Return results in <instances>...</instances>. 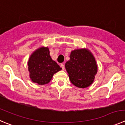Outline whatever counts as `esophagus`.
<instances>
[{
    "mask_svg": "<svg viewBox=\"0 0 125 125\" xmlns=\"http://www.w3.org/2000/svg\"><path fill=\"white\" fill-rule=\"evenodd\" d=\"M60 66L62 67V70H65V65H64V64H63V63L60 64Z\"/></svg>",
    "mask_w": 125,
    "mask_h": 125,
    "instance_id": "34e87169",
    "label": "esophagus"
}]
</instances>
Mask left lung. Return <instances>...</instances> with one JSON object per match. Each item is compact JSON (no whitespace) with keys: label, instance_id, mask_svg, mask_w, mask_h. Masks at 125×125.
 Returning a JSON list of instances; mask_svg holds the SVG:
<instances>
[{"label":"left lung","instance_id":"8db88e82","mask_svg":"<svg viewBox=\"0 0 125 125\" xmlns=\"http://www.w3.org/2000/svg\"><path fill=\"white\" fill-rule=\"evenodd\" d=\"M70 60L65 63L72 83L80 88L90 86L97 72V65L91 52L86 49L72 51Z\"/></svg>","mask_w":125,"mask_h":125}]
</instances>
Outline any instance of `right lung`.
<instances>
[{
	"label": "right lung",
	"instance_id": "right-lung-1",
	"mask_svg": "<svg viewBox=\"0 0 125 125\" xmlns=\"http://www.w3.org/2000/svg\"><path fill=\"white\" fill-rule=\"evenodd\" d=\"M48 47H41L30 56L28 65L31 81L39 85L47 84L53 75L62 70L54 60L51 59Z\"/></svg>",
	"mask_w": 125,
	"mask_h": 125
}]
</instances>
